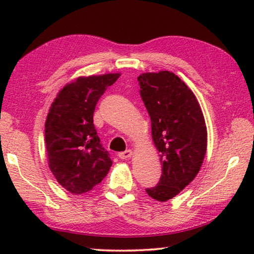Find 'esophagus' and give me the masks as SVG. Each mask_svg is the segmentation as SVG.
Here are the masks:
<instances>
[{"label":"esophagus","mask_w":254,"mask_h":254,"mask_svg":"<svg viewBox=\"0 0 254 254\" xmlns=\"http://www.w3.org/2000/svg\"><path fill=\"white\" fill-rule=\"evenodd\" d=\"M131 155H133V151L129 150V149H128V150H126V151L119 152V154H118V156H119V158H121V159L129 158V157H131Z\"/></svg>","instance_id":"34e87169"}]
</instances>
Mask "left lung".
I'll return each mask as SVG.
<instances>
[{
	"label": "left lung",
	"mask_w": 254,
	"mask_h": 254,
	"mask_svg": "<svg viewBox=\"0 0 254 254\" xmlns=\"http://www.w3.org/2000/svg\"><path fill=\"white\" fill-rule=\"evenodd\" d=\"M137 81L163 165L158 184L145 192L165 202L182 192L200 171L207 150L206 123L192 90L173 72H145Z\"/></svg>",
	"instance_id": "8db88e82"
}]
</instances>
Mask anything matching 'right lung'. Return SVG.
<instances>
[{"label": "right lung", "mask_w": 254, "mask_h": 254, "mask_svg": "<svg viewBox=\"0 0 254 254\" xmlns=\"http://www.w3.org/2000/svg\"><path fill=\"white\" fill-rule=\"evenodd\" d=\"M120 74L78 77L59 92L45 124L48 165L58 183L72 194L91 190L112 165L100 143L93 112Z\"/></svg>", "instance_id": "right-lung-1"}]
</instances>
